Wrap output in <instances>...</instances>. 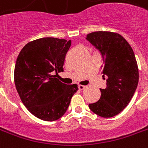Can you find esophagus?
Returning a JSON list of instances; mask_svg holds the SVG:
<instances>
[{
    "label": "esophagus",
    "mask_w": 148,
    "mask_h": 148,
    "mask_svg": "<svg viewBox=\"0 0 148 148\" xmlns=\"http://www.w3.org/2000/svg\"><path fill=\"white\" fill-rule=\"evenodd\" d=\"M85 87L86 86H84V85H82V84H79L78 85V88L79 90H83L84 88H85Z\"/></svg>",
    "instance_id": "34e87169"
}]
</instances>
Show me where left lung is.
<instances>
[{
	"mask_svg": "<svg viewBox=\"0 0 148 148\" xmlns=\"http://www.w3.org/2000/svg\"><path fill=\"white\" fill-rule=\"evenodd\" d=\"M102 55V77L106 78V88H100L98 101L89 104L94 113L110 118L120 113L131 100L139 81L136 57L129 42L116 32L98 31L88 35Z\"/></svg>",
	"mask_w": 148,
	"mask_h": 148,
	"instance_id": "8db88e82",
	"label": "left lung"
}]
</instances>
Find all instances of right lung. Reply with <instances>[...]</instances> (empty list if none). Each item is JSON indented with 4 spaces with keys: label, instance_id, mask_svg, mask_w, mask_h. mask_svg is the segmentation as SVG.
I'll list each match as a JSON object with an SVG mask.
<instances>
[{
    "label": "right lung",
    "instance_id": "obj_1",
    "mask_svg": "<svg viewBox=\"0 0 148 148\" xmlns=\"http://www.w3.org/2000/svg\"><path fill=\"white\" fill-rule=\"evenodd\" d=\"M71 41L47 37L29 42L19 53L14 66L17 92L22 103L35 116L55 121L64 116L77 85L57 78L64 71V60ZM55 70L56 75H52Z\"/></svg>",
    "mask_w": 148,
    "mask_h": 148
}]
</instances>
